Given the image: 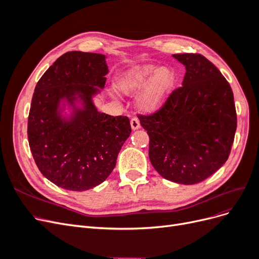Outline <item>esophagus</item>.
Here are the masks:
<instances>
[{
  "label": "esophagus",
  "instance_id": "obj_1",
  "mask_svg": "<svg viewBox=\"0 0 259 259\" xmlns=\"http://www.w3.org/2000/svg\"><path fill=\"white\" fill-rule=\"evenodd\" d=\"M131 126L133 130H138L140 127V122L139 120L137 119V117H133V119L131 120Z\"/></svg>",
  "mask_w": 259,
  "mask_h": 259
}]
</instances>
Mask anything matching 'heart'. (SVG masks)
<instances>
[{"label":"heart","mask_w":259,"mask_h":259,"mask_svg":"<svg viewBox=\"0 0 259 259\" xmlns=\"http://www.w3.org/2000/svg\"><path fill=\"white\" fill-rule=\"evenodd\" d=\"M149 80H148L147 79ZM176 77L170 69L155 65H138L115 77V88L123 95L137 93V106L144 112H154L164 106L175 89Z\"/></svg>","instance_id":"1"}]
</instances>
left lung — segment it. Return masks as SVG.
<instances>
[{"label": "left lung", "mask_w": 259, "mask_h": 259, "mask_svg": "<svg viewBox=\"0 0 259 259\" xmlns=\"http://www.w3.org/2000/svg\"><path fill=\"white\" fill-rule=\"evenodd\" d=\"M186 67L183 86L160 110L138 115L149 135V159L167 180L193 185L228 160L237 130L233 93L221 71L200 54H175Z\"/></svg>", "instance_id": "obj_1"}]
</instances>
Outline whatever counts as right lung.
I'll return each instance as SVG.
<instances>
[{
  "instance_id": "add662e5",
  "label": "right lung",
  "mask_w": 259,
  "mask_h": 259,
  "mask_svg": "<svg viewBox=\"0 0 259 259\" xmlns=\"http://www.w3.org/2000/svg\"><path fill=\"white\" fill-rule=\"evenodd\" d=\"M108 72L105 55L68 52L35 86L28 117L30 150L43 176L64 189L84 191L104 183L131 135L127 116L99 112L93 103ZM66 105L72 109L69 116L62 113Z\"/></svg>"
}]
</instances>
